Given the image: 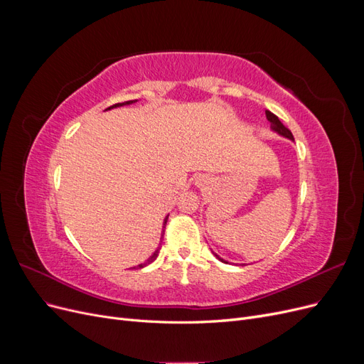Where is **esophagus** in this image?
I'll list each match as a JSON object with an SVG mask.
<instances>
[{
  "label": "esophagus",
  "mask_w": 364,
  "mask_h": 364,
  "mask_svg": "<svg viewBox=\"0 0 364 364\" xmlns=\"http://www.w3.org/2000/svg\"><path fill=\"white\" fill-rule=\"evenodd\" d=\"M197 182H199V183H202V182H205V181H203V178H200V179H199V181H197Z\"/></svg>",
  "instance_id": "1"
}]
</instances>
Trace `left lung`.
I'll return each mask as SVG.
<instances>
[{
    "instance_id": "obj_1",
    "label": "left lung",
    "mask_w": 364,
    "mask_h": 364,
    "mask_svg": "<svg viewBox=\"0 0 364 364\" xmlns=\"http://www.w3.org/2000/svg\"><path fill=\"white\" fill-rule=\"evenodd\" d=\"M266 117H267V119L270 121V127H272V130H274L277 132V134H279L281 136H285V138H289V139H291V141H294V138H293V135H291V132L285 127L281 121H279V118L274 115V114H272L270 111H266ZM220 261H223V262H228V261H225L223 258H220L218 255H215Z\"/></svg>"
}]
</instances>
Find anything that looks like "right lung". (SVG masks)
I'll list each match as a JSON object with an SVG mask.
<instances>
[{
	"instance_id": "right-lung-1",
	"label": "right lung",
	"mask_w": 364,
	"mask_h": 364,
	"mask_svg": "<svg viewBox=\"0 0 364 364\" xmlns=\"http://www.w3.org/2000/svg\"><path fill=\"white\" fill-rule=\"evenodd\" d=\"M136 100H129V102H124V103H117V105H114V106H111V107H107V109H114V107H119V106H127V105H132V103H135ZM106 109V111H107ZM167 220H168V217H165V220H164V226H162V235H164V232H165V225H167ZM158 253H159V247L153 252V255L146 261V262H142V264H139L138 266V269H141V267H144V266H147V264H150V262H153L156 259V257H158ZM135 269V267H134Z\"/></svg>"
}]
</instances>
